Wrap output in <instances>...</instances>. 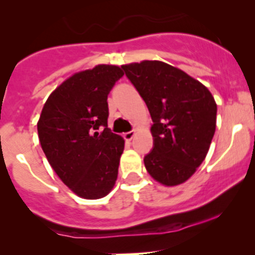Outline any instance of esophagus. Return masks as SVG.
<instances>
[{"label": "esophagus", "mask_w": 255, "mask_h": 255, "mask_svg": "<svg viewBox=\"0 0 255 255\" xmlns=\"http://www.w3.org/2000/svg\"><path fill=\"white\" fill-rule=\"evenodd\" d=\"M135 135H136L135 131H128V132H125L124 133V138L127 139V141H131V139H132L133 137H135Z\"/></svg>", "instance_id": "34e87169"}]
</instances>
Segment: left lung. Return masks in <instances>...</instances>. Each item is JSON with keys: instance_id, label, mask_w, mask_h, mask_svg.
Segmentation results:
<instances>
[{"instance_id": "8db88e82", "label": "left lung", "mask_w": 255, "mask_h": 255, "mask_svg": "<svg viewBox=\"0 0 255 255\" xmlns=\"http://www.w3.org/2000/svg\"><path fill=\"white\" fill-rule=\"evenodd\" d=\"M122 67L154 123V147L144 156L148 173L166 187L182 184L210 149L217 123L214 97L202 83L166 62L143 60Z\"/></svg>"}]
</instances>
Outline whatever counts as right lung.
<instances>
[{
    "mask_svg": "<svg viewBox=\"0 0 255 255\" xmlns=\"http://www.w3.org/2000/svg\"><path fill=\"white\" fill-rule=\"evenodd\" d=\"M123 76L116 65L72 74L50 94L37 123L50 166L83 199L108 195L118 177L125 141L108 128L107 96Z\"/></svg>",
    "mask_w": 255,
    "mask_h": 255,
    "instance_id": "add662e5",
    "label": "right lung"
}]
</instances>
